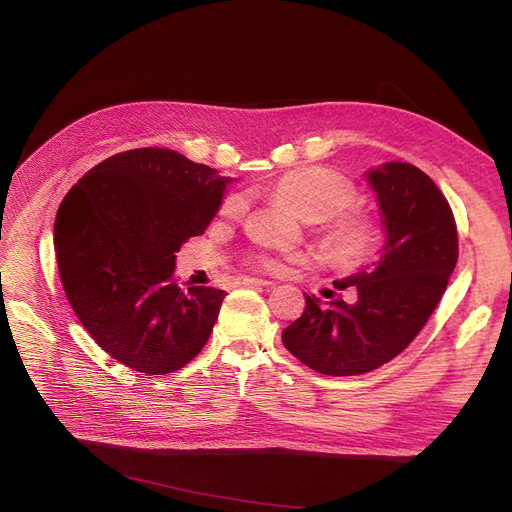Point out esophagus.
<instances>
[{
	"mask_svg": "<svg viewBox=\"0 0 512 512\" xmlns=\"http://www.w3.org/2000/svg\"><path fill=\"white\" fill-rule=\"evenodd\" d=\"M239 284H242V286H264V288H268V286H273V281L259 279V277H239Z\"/></svg>",
	"mask_w": 512,
	"mask_h": 512,
	"instance_id": "1",
	"label": "esophagus"
}]
</instances>
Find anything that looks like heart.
<instances>
[{"mask_svg":"<svg viewBox=\"0 0 512 512\" xmlns=\"http://www.w3.org/2000/svg\"><path fill=\"white\" fill-rule=\"evenodd\" d=\"M270 195L301 220H326L323 223L325 248L336 262L358 266L376 253L380 239L378 226L367 215L345 213L356 200V189L339 173L323 167L292 169L270 187ZM242 211V195H231L224 202L226 215H239ZM262 264L273 270L281 266L277 259H262Z\"/></svg>","mask_w":512,"mask_h":512,"instance_id":"obj_1","label":"heart"}]
</instances>
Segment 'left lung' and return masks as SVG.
Wrapping results in <instances>:
<instances>
[{
  "mask_svg": "<svg viewBox=\"0 0 512 512\" xmlns=\"http://www.w3.org/2000/svg\"><path fill=\"white\" fill-rule=\"evenodd\" d=\"M385 244L378 259L334 288H356L352 303L306 295V310L281 334L286 350L325 376L367 374L416 339L458 264L451 206L427 173L409 162L365 171Z\"/></svg>",
  "mask_w": 512,
  "mask_h": 512,
  "instance_id": "obj_1",
  "label": "left lung"
}]
</instances>
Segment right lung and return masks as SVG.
<instances>
[{
    "label": "right lung",
    "mask_w": 512,
    "mask_h": 512,
    "mask_svg": "<svg viewBox=\"0 0 512 512\" xmlns=\"http://www.w3.org/2000/svg\"><path fill=\"white\" fill-rule=\"evenodd\" d=\"M231 178L145 147L99 162L65 195L54 250L65 295L92 339L118 363L171 374L209 341L224 290L173 281L176 253L202 235Z\"/></svg>",
    "instance_id": "right-lung-1"
}]
</instances>
